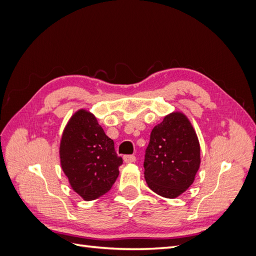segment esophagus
<instances>
[{"mask_svg": "<svg viewBox=\"0 0 256 256\" xmlns=\"http://www.w3.org/2000/svg\"><path fill=\"white\" fill-rule=\"evenodd\" d=\"M136 158L134 154H126V156H124V161L126 162V164H131V162H136Z\"/></svg>", "mask_w": 256, "mask_h": 256, "instance_id": "obj_1", "label": "esophagus"}]
</instances>
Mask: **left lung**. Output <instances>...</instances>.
<instances>
[{
    "instance_id": "obj_1",
    "label": "left lung",
    "mask_w": 256,
    "mask_h": 256,
    "mask_svg": "<svg viewBox=\"0 0 256 256\" xmlns=\"http://www.w3.org/2000/svg\"><path fill=\"white\" fill-rule=\"evenodd\" d=\"M200 143L191 122L173 112L152 130L145 150L144 177L157 194L174 198L194 182L198 171Z\"/></svg>"
}]
</instances>
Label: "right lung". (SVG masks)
Listing matches in <instances>:
<instances>
[{
	"label": "right lung",
	"instance_id": "right-lung-1",
	"mask_svg": "<svg viewBox=\"0 0 256 256\" xmlns=\"http://www.w3.org/2000/svg\"><path fill=\"white\" fill-rule=\"evenodd\" d=\"M60 166L72 188L85 200L106 194L122 164L108 136L92 113L79 110L66 125L60 145Z\"/></svg>",
	"mask_w": 256,
	"mask_h": 256
}]
</instances>
